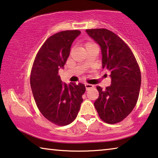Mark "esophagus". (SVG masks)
Segmentation results:
<instances>
[{
    "label": "esophagus",
    "instance_id": "1",
    "mask_svg": "<svg viewBox=\"0 0 158 158\" xmlns=\"http://www.w3.org/2000/svg\"><path fill=\"white\" fill-rule=\"evenodd\" d=\"M85 86H86V90H89L90 89H92L94 88V85L92 84H85Z\"/></svg>",
    "mask_w": 158,
    "mask_h": 158
}]
</instances>
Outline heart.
Returning <instances> with one entry per match:
<instances>
[{"label":"heart","mask_w":158,"mask_h":158,"mask_svg":"<svg viewBox=\"0 0 158 158\" xmlns=\"http://www.w3.org/2000/svg\"><path fill=\"white\" fill-rule=\"evenodd\" d=\"M88 44H91V43H88Z\"/></svg>","instance_id":"obj_1"}]
</instances>
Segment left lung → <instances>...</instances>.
<instances>
[{"label": "left lung", "instance_id": "obj_1", "mask_svg": "<svg viewBox=\"0 0 158 158\" xmlns=\"http://www.w3.org/2000/svg\"><path fill=\"white\" fill-rule=\"evenodd\" d=\"M86 31L101 48L102 69L110 72V86L105 90L96 86L99 97L94 106L105 122L117 123L126 118L136 104L141 83L139 67L129 47L112 31L106 29Z\"/></svg>", "mask_w": 158, "mask_h": 158}]
</instances>
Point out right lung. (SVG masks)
Listing matches in <instances>:
<instances>
[{"label": "right lung", "mask_w": 158, "mask_h": 158, "mask_svg": "<svg viewBox=\"0 0 158 158\" xmlns=\"http://www.w3.org/2000/svg\"><path fill=\"white\" fill-rule=\"evenodd\" d=\"M80 34L78 30H67L49 37L35 57L31 72L30 84L37 107L48 120L60 126L76 118L86 91L83 84L62 83L58 74Z\"/></svg>", "instance_id": "obj_1"}]
</instances>
